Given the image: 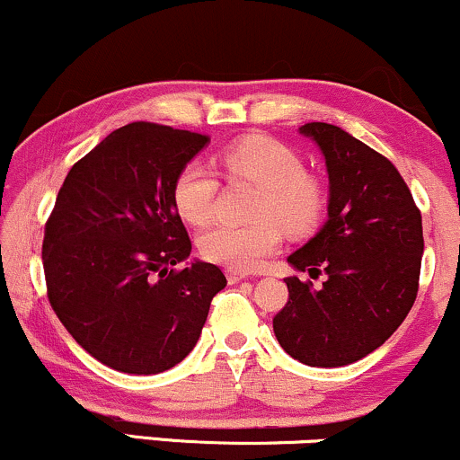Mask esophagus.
<instances>
[{
	"label": "esophagus",
	"mask_w": 460,
	"mask_h": 460,
	"mask_svg": "<svg viewBox=\"0 0 460 460\" xmlns=\"http://www.w3.org/2000/svg\"><path fill=\"white\" fill-rule=\"evenodd\" d=\"M244 279H248V272H244V270H226V281L229 283H240V281H244Z\"/></svg>",
	"instance_id": "esophagus-1"
}]
</instances>
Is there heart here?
Returning a JSON list of instances; mask_svg holds the SVG:
<instances>
[{"label":"heart","mask_w":460,"mask_h":460,"mask_svg":"<svg viewBox=\"0 0 460 460\" xmlns=\"http://www.w3.org/2000/svg\"><path fill=\"white\" fill-rule=\"evenodd\" d=\"M220 160L231 175L260 186L252 208V216L260 220L251 225L216 223L205 229L199 237L205 260L231 270H252L281 246V225L300 234L318 223L324 192L315 179L305 175L303 160L289 146L268 136H248L226 146ZM214 197L216 177L208 164L188 162L172 183V203L179 216L190 225L208 223Z\"/></svg>","instance_id":"heart-1"}]
</instances>
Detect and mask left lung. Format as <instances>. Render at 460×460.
<instances>
[{
  "mask_svg": "<svg viewBox=\"0 0 460 460\" xmlns=\"http://www.w3.org/2000/svg\"><path fill=\"white\" fill-rule=\"evenodd\" d=\"M314 140L329 175L326 223L288 257L320 288L288 277V305L272 329L289 357L341 367L383 346L413 307L424 235L421 214L395 166L329 123L298 129Z\"/></svg>",
  "mask_w": 460,
  "mask_h": 460,
  "instance_id": "obj_1",
  "label": "left lung"
}]
</instances>
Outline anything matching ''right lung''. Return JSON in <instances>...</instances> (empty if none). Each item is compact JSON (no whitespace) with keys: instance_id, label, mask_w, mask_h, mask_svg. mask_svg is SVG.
Segmentation results:
<instances>
[{"instance_id":"obj_1","label":"right lung","mask_w":460,"mask_h":460,"mask_svg":"<svg viewBox=\"0 0 460 460\" xmlns=\"http://www.w3.org/2000/svg\"><path fill=\"white\" fill-rule=\"evenodd\" d=\"M209 138L155 123L112 131L68 171L45 225L47 296L88 355L125 374H160L197 346L226 285L192 260L172 183Z\"/></svg>"}]
</instances>
